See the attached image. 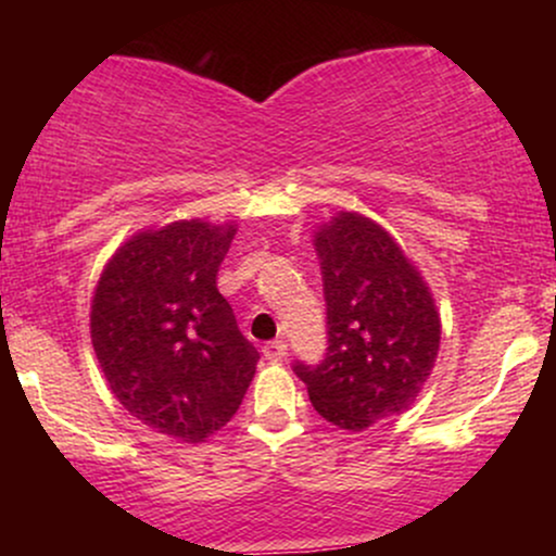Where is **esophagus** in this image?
<instances>
[{"label":"esophagus","instance_id":"obj_1","mask_svg":"<svg viewBox=\"0 0 556 556\" xmlns=\"http://www.w3.org/2000/svg\"><path fill=\"white\" fill-rule=\"evenodd\" d=\"M264 358L271 361V363H279L287 358V344L282 340H271L264 344Z\"/></svg>","mask_w":556,"mask_h":556}]
</instances>
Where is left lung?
I'll return each mask as SVG.
<instances>
[{
  "instance_id": "obj_1",
  "label": "left lung",
  "mask_w": 556,
  "mask_h": 556,
  "mask_svg": "<svg viewBox=\"0 0 556 556\" xmlns=\"http://www.w3.org/2000/svg\"><path fill=\"white\" fill-rule=\"evenodd\" d=\"M327 300V353L295 361L316 413L348 431L397 416L431 376L442 340L437 305L384 227L340 212L316 232Z\"/></svg>"
}]
</instances>
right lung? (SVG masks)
<instances>
[{"label":"right lung","instance_id":"obj_1","mask_svg":"<svg viewBox=\"0 0 556 556\" xmlns=\"http://www.w3.org/2000/svg\"><path fill=\"white\" fill-rule=\"evenodd\" d=\"M235 225L172 222L132 235L101 271L91 342L112 394L159 433L195 444L238 413L258 350L216 290Z\"/></svg>","mask_w":556,"mask_h":556}]
</instances>
